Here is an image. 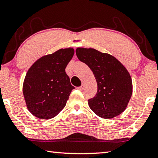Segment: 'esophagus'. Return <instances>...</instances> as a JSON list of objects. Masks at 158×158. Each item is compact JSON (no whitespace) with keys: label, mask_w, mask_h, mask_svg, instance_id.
I'll return each mask as SVG.
<instances>
[{"label":"esophagus","mask_w":158,"mask_h":158,"mask_svg":"<svg viewBox=\"0 0 158 158\" xmlns=\"http://www.w3.org/2000/svg\"><path fill=\"white\" fill-rule=\"evenodd\" d=\"M84 87H85L84 84H82L81 86H79V87L77 88V89H78V90H83L84 89Z\"/></svg>","instance_id":"esophagus-1"}]
</instances>
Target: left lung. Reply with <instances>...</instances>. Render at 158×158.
<instances>
[{
  "label": "left lung",
  "mask_w": 158,
  "mask_h": 158,
  "mask_svg": "<svg viewBox=\"0 0 158 158\" xmlns=\"http://www.w3.org/2000/svg\"><path fill=\"white\" fill-rule=\"evenodd\" d=\"M76 54L93 71L97 92L88 100L89 107L97 115L111 119L127 108L133 93L128 71L115 57L93 48H77Z\"/></svg>",
  "instance_id": "left-lung-1"
}]
</instances>
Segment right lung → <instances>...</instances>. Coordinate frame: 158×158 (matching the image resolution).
Listing matches in <instances>:
<instances>
[{
    "mask_svg": "<svg viewBox=\"0 0 158 158\" xmlns=\"http://www.w3.org/2000/svg\"><path fill=\"white\" fill-rule=\"evenodd\" d=\"M74 53L72 48L59 49L43 56L29 68L23 93L28 110L34 116L50 119L65 106L74 87L65 69Z\"/></svg>",
    "mask_w": 158,
    "mask_h": 158,
    "instance_id": "obj_1",
    "label": "right lung"
}]
</instances>
